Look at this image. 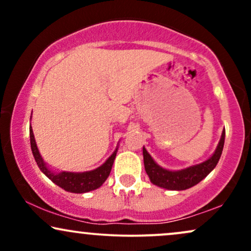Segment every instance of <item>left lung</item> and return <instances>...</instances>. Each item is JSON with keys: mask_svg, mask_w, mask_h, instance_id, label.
<instances>
[{"mask_svg": "<svg viewBox=\"0 0 251 251\" xmlns=\"http://www.w3.org/2000/svg\"><path fill=\"white\" fill-rule=\"evenodd\" d=\"M224 138H226V129H223V132H222L221 140L218 143L215 153L208 160L197 164V165L190 166V168L178 170V171H170V170L163 169L162 166L158 165L152 159V157L146 151V149L143 148L144 165H145V171L149 176L150 180L154 185L160 186V188L178 190V191L179 190H186L196 185L201 179H204L217 165L222 151H223Z\"/></svg>", "mask_w": 251, "mask_h": 251, "instance_id": "1", "label": "left lung"}]
</instances>
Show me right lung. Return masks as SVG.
<instances>
[{
    "label": "right lung",
    "mask_w": 251,
    "mask_h": 251,
    "mask_svg": "<svg viewBox=\"0 0 251 251\" xmlns=\"http://www.w3.org/2000/svg\"><path fill=\"white\" fill-rule=\"evenodd\" d=\"M29 135H30V148L33 151V155L35 158V162L39 166L40 170L47 176L50 179L55 183L56 185H59L60 188L68 192H74V194H83V192L92 191V190H96L102 185L105 183V180L107 179L109 176V172L112 170V165H113L114 159H116L117 151L112 153L111 157L102 164L101 166L96 170H92V171L87 172H60V174H55V172L50 171V169L46 166V163L43 162L41 154H40L39 150H37L35 138H34L33 129L31 126L29 127Z\"/></svg>",
    "instance_id": "right-lung-1"
}]
</instances>
